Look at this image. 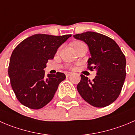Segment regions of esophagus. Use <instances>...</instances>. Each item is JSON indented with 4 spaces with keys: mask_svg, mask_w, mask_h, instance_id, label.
Segmentation results:
<instances>
[{
    "mask_svg": "<svg viewBox=\"0 0 135 135\" xmlns=\"http://www.w3.org/2000/svg\"><path fill=\"white\" fill-rule=\"evenodd\" d=\"M65 74H66V76H69L72 75V74H73V73H69V72H66V73H65Z\"/></svg>",
    "mask_w": 135,
    "mask_h": 135,
    "instance_id": "obj_1",
    "label": "esophagus"
}]
</instances>
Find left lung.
I'll use <instances>...</instances> for the list:
<instances>
[{"instance_id":"1","label":"left lung","mask_w":135,"mask_h":135,"mask_svg":"<svg viewBox=\"0 0 135 135\" xmlns=\"http://www.w3.org/2000/svg\"><path fill=\"white\" fill-rule=\"evenodd\" d=\"M89 47L91 57L88 69L95 70L93 81L81 74L78 91L91 105L103 108L115 101L119 97L126 79V59L117 43L108 36L93 31L74 35Z\"/></svg>"}]
</instances>
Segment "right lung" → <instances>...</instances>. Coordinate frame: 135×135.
I'll return each mask as SVG.
<instances>
[{"label":"right lung","instance_id":"1","mask_svg":"<svg viewBox=\"0 0 135 135\" xmlns=\"http://www.w3.org/2000/svg\"><path fill=\"white\" fill-rule=\"evenodd\" d=\"M71 35L53 36L36 34L23 40L11 55L8 76L19 101L31 109H40L54 98L64 73L47 74L44 69L48 59H54L60 46Z\"/></svg>","mask_w":135,"mask_h":135}]
</instances>
